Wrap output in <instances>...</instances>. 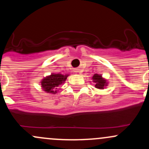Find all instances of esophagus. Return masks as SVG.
Here are the masks:
<instances>
[{
    "label": "esophagus",
    "mask_w": 149,
    "mask_h": 149,
    "mask_svg": "<svg viewBox=\"0 0 149 149\" xmlns=\"http://www.w3.org/2000/svg\"><path fill=\"white\" fill-rule=\"evenodd\" d=\"M76 71H77V72H78V69H76Z\"/></svg>",
    "instance_id": "obj_1"
}]
</instances>
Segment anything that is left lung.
<instances>
[{
  "label": "left lung",
  "instance_id": "obj_1",
  "mask_svg": "<svg viewBox=\"0 0 149 149\" xmlns=\"http://www.w3.org/2000/svg\"><path fill=\"white\" fill-rule=\"evenodd\" d=\"M92 81L95 83V88L100 89V90H103L108 85L107 80L104 79L101 74H97V73H96V74H95L92 76Z\"/></svg>",
  "mask_w": 149,
  "mask_h": 149
}]
</instances>
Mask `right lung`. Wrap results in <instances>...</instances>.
Returning a JSON list of instances; mask_svg holds the SVG:
<instances>
[{
    "instance_id": "obj_1",
    "label": "right lung",
    "mask_w": 149,
    "mask_h": 149,
    "mask_svg": "<svg viewBox=\"0 0 149 149\" xmlns=\"http://www.w3.org/2000/svg\"><path fill=\"white\" fill-rule=\"evenodd\" d=\"M69 74L63 75L61 73H54L46 76L40 82L41 88L43 91L47 93L56 94L57 92V88L66 81Z\"/></svg>"
}]
</instances>
